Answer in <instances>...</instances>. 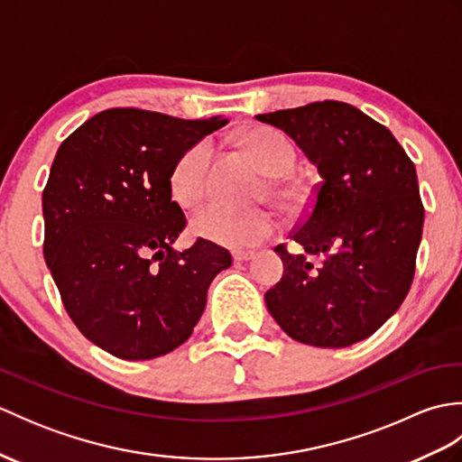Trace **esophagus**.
Returning <instances> with one entry per match:
<instances>
[{
	"label": "esophagus",
	"instance_id": "obj_1",
	"mask_svg": "<svg viewBox=\"0 0 462 462\" xmlns=\"http://www.w3.org/2000/svg\"><path fill=\"white\" fill-rule=\"evenodd\" d=\"M254 256H256V254H254V252H242V250L232 252L234 262H248V260H252Z\"/></svg>",
	"mask_w": 462,
	"mask_h": 462
}]
</instances>
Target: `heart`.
I'll list each match as a JSON object with an SVG mask.
<instances>
[{
    "label": "heart",
    "instance_id": "b5f03b06",
    "mask_svg": "<svg viewBox=\"0 0 462 462\" xmlns=\"http://www.w3.org/2000/svg\"><path fill=\"white\" fill-rule=\"evenodd\" d=\"M242 143L260 169L272 176L270 186L276 199L282 202L296 200L300 189L286 176L296 166V151L288 136L272 129H254L242 136ZM212 154L208 139L196 141L179 154L169 174V190L174 202L192 208L204 199ZM276 218L268 210H236L220 202L204 206L190 220L196 236L224 248L256 246L276 232Z\"/></svg>",
    "mask_w": 462,
    "mask_h": 462
}]
</instances>
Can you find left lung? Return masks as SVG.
<instances>
[{
  "label": "left lung",
  "instance_id": "obj_1",
  "mask_svg": "<svg viewBox=\"0 0 462 462\" xmlns=\"http://www.w3.org/2000/svg\"><path fill=\"white\" fill-rule=\"evenodd\" d=\"M293 139L321 182L266 306L291 339L347 347L399 310L415 276L425 208L417 171L387 126L341 101L256 115Z\"/></svg>",
  "mask_w": 462,
  "mask_h": 462
}]
</instances>
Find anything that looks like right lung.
<instances>
[{"instance_id": "1", "label": "right lung", "mask_w": 462, "mask_h": 462, "mask_svg": "<svg viewBox=\"0 0 462 462\" xmlns=\"http://www.w3.org/2000/svg\"><path fill=\"white\" fill-rule=\"evenodd\" d=\"M226 119L133 109L91 116L59 146L43 190L47 268L83 336L115 357L166 356L190 337L206 291L232 256L199 238L172 244L186 216L169 174Z\"/></svg>"}]
</instances>
